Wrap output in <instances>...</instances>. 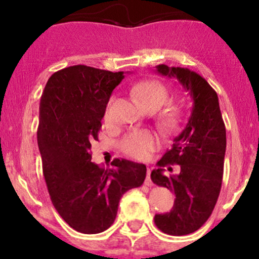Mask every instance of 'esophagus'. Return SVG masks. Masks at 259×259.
<instances>
[{"mask_svg": "<svg viewBox=\"0 0 259 259\" xmlns=\"http://www.w3.org/2000/svg\"><path fill=\"white\" fill-rule=\"evenodd\" d=\"M145 184H146L147 186L152 185V181H151V169L150 168L147 169V177H146V181H145Z\"/></svg>", "mask_w": 259, "mask_h": 259, "instance_id": "1", "label": "esophagus"}]
</instances>
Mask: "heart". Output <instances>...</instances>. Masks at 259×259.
<instances>
[{"instance_id":"obj_1","label":"heart","mask_w":259,"mask_h":259,"mask_svg":"<svg viewBox=\"0 0 259 259\" xmlns=\"http://www.w3.org/2000/svg\"><path fill=\"white\" fill-rule=\"evenodd\" d=\"M133 95L144 108L152 107L157 111L168 101L169 94L167 88L154 80L142 81L133 88ZM112 103L113 97L109 99L105 109V120L112 119ZM183 120V112L178 106H170L165 108L157 118V125L163 133L171 134L179 129ZM157 140L151 133L145 130L132 132L121 140V148L127 156L135 159L147 158L151 151L156 147Z\"/></svg>"}]
</instances>
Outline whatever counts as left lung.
Segmentation results:
<instances>
[{
    "instance_id": "8db88e82",
    "label": "left lung",
    "mask_w": 259,
    "mask_h": 259,
    "mask_svg": "<svg viewBox=\"0 0 259 259\" xmlns=\"http://www.w3.org/2000/svg\"><path fill=\"white\" fill-rule=\"evenodd\" d=\"M156 70L177 79L192 99L185 129L151 173L156 185L175 195L170 212L154 215V224L164 234L180 236L198 230L214 209L223 181L227 132L218 95L206 79L187 68L159 64ZM174 164L180 165L177 174L171 168Z\"/></svg>"
}]
</instances>
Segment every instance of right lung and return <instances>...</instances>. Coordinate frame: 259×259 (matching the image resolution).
Segmentation results:
<instances>
[{"label": "right lung", "mask_w": 259, "mask_h": 259, "mask_svg": "<svg viewBox=\"0 0 259 259\" xmlns=\"http://www.w3.org/2000/svg\"><path fill=\"white\" fill-rule=\"evenodd\" d=\"M124 79L88 65L53 73L40 100L37 145L50 197L74 230L99 234L114 222L127 190L142 185L146 165L115 158L112 168L91 162L107 102Z\"/></svg>", "instance_id": "obj_1"}]
</instances>
